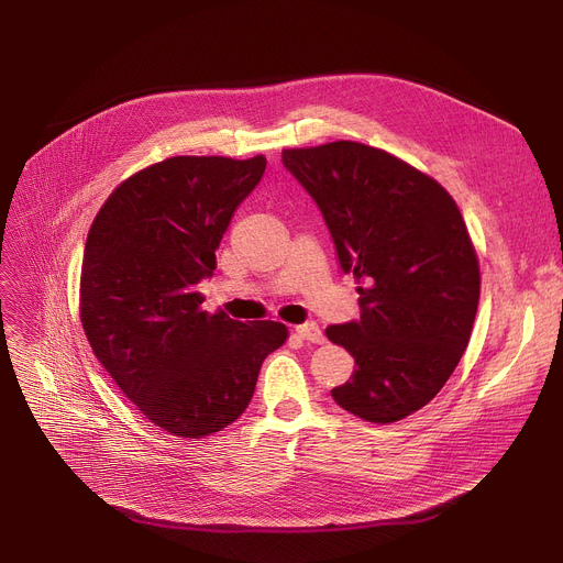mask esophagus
Here are the masks:
<instances>
[{
    "instance_id": "obj_1",
    "label": "esophagus",
    "mask_w": 563,
    "mask_h": 563,
    "mask_svg": "<svg viewBox=\"0 0 563 563\" xmlns=\"http://www.w3.org/2000/svg\"><path fill=\"white\" fill-rule=\"evenodd\" d=\"M297 335L312 344H323V340H327L314 321H306V323H301V327H297Z\"/></svg>"
}]
</instances>
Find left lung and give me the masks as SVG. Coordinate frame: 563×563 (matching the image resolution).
Segmentation results:
<instances>
[{"label":"left lung","mask_w":563,"mask_h":563,"mask_svg":"<svg viewBox=\"0 0 563 563\" xmlns=\"http://www.w3.org/2000/svg\"><path fill=\"white\" fill-rule=\"evenodd\" d=\"M317 202L361 319L327 329L353 361L338 406L390 424L427 406L456 369L479 306V262L454 198L378 147L335 141L283 151Z\"/></svg>","instance_id":"1"}]
</instances>
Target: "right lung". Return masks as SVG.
<instances>
[{"instance_id":"obj_1","label":"right lung","mask_w":563,"mask_h":563,"mask_svg":"<svg viewBox=\"0 0 563 563\" xmlns=\"http://www.w3.org/2000/svg\"><path fill=\"white\" fill-rule=\"evenodd\" d=\"M262 155L170 157L118 187L86 236L79 314L115 386L159 429L217 433L253 399L280 321L200 310L196 285L217 269L236 207L257 187Z\"/></svg>"}]
</instances>
